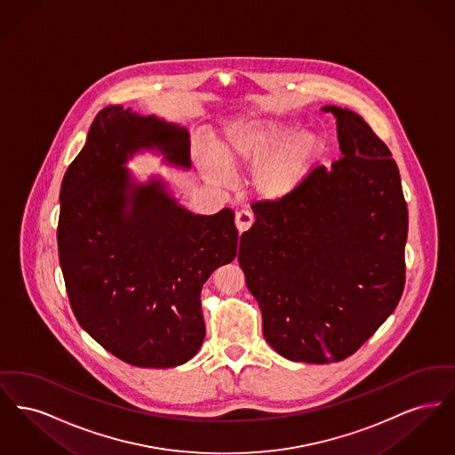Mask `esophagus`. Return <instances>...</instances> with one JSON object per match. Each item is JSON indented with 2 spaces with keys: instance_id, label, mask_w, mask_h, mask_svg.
Here are the masks:
<instances>
[{
  "instance_id": "esophagus-1",
  "label": "esophagus",
  "mask_w": 455,
  "mask_h": 455,
  "mask_svg": "<svg viewBox=\"0 0 455 455\" xmlns=\"http://www.w3.org/2000/svg\"><path fill=\"white\" fill-rule=\"evenodd\" d=\"M252 221H254V217H252L251 212H247V210L237 212V215H235V227H237V230L240 234L245 232V230H249L251 225H252Z\"/></svg>"
}]
</instances>
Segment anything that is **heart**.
<instances>
[{
	"instance_id": "obj_1",
	"label": "heart",
	"mask_w": 455,
	"mask_h": 455,
	"mask_svg": "<svg viewBox=\"0 0 455 455\" xmlns=\"http://www.w3.org/2000/svg\"><path fill=\"white\" fill-rule=\"evenodd\" d=\"M325 152L319 134H303V126L282 119H256L232 124L215 145V156L196 152L199 172L213 184L223 186L228 171L254 169L249 186L267 201H280L297 193Z\"/></svg>"
}]
</instances>
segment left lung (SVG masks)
I'll list each match as a JSON object with an SVG mask.
<instances>
[{
	"label": "left lung",
	"mask_w": 455,
	"mask_h": 455,
	"mask_svg": "<svg viewBox=\"0 0 455 455\" xmlns=\"http://www.w3.org/2000/svg\"><path fill=\"white\" fill-rule=\"evenodd\" d=\"M343 156L280 201L252 204L238 264L262 334L291 362H341L394 312L404 290L408 206L386 143L353 110L325 106Z\"/></svg>",
	"instance_id": "8db88e82"
}]
</instances>
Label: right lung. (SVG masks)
Here are the masks:
<instances>
[{"mask_svg": "<svg viewBox=\"0 0 455 455\" xmlns=\"http://www.w3.org/2000/svg\"><path fill=\"white\" fill-rule=\"evenodd\" d=\"M138 152L191 169L186 128L102 108L63 177L60 264L73 314L100 347L134 367H177L203 345L201 288L235 259L238 232L230 208L195 215L162 177L138 182L126 167Z\"/></svg>", "mask_w": 455, "mask_h": 455, "instance_id": "1", "label": "right lung"}]
</instances>
